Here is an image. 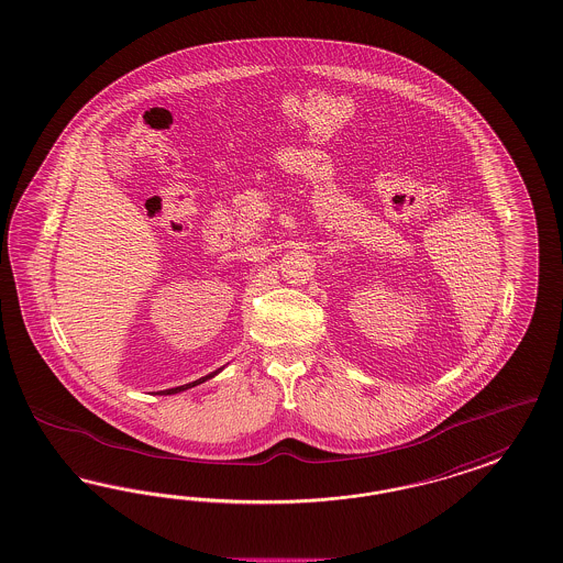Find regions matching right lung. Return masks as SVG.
<instances>
[{
  "label": "right lung",
  "instance_id": "add662e5",
  "mask_svg": "<svg viewBox=\"0 0 563 563\" xmlns=\"http://www.w3.org/2000/svg\"><path fill=\"white\" fill-rule=\"evenodd\" d=\"M221 372V369H217V372H212V374L207 375V377H202V379H198V382H191V384H186V386H177V388H170V390H165V395H175V393H181V390H188L191 386H198V384H202V382H207L210 379L212 375H217Z\"/></svg>",
  "mask_w": 563,
  "mask_h": 563
}]
</instances>
